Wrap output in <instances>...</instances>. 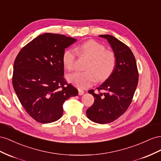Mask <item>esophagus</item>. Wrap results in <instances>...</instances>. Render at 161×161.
Masks as SVG:
<instances>
[{
    "mask_svg": "<svg viewBox=\"0 0 161 161\" xmlns=\"http://www.w3.org/2000/svg\"><path fill=\"white\" fill-rule=\"evenodd\" d=\"M84 90H80V89H79V90H78V94H79V95H80V96L83 95V94H84Z\"/></svg>",
    "mask_w": 161,
    "mask_h": 161,
    "instance_id": "34e87169",
    "label": "esophagus"
}]
</instances>
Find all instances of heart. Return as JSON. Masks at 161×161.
I'll use <instances>...</instances> for the list:
<instances>
[{
    "instance_id": "b5f03b06",
    "label": "heart",
    "mask_w": 161,
    "mask_h": 161,
    "mask_svg": "<svg viewBox=\"0 0 161 161\" xmlns=\"http://www.w3.org/2000/svg\"><path fill=\"white\" fill-rule=\"evenodd\" d=\"M75 49L67 48L63 53V64L67 70L71 71L74 68L77 53L90 58L85 69L86 71H77L67 75V80L77 88H88L92 86L96 80L98 81L106 80L115 69V54L96 41H86L77 45Z\"/></svg>"
}]
</instances>
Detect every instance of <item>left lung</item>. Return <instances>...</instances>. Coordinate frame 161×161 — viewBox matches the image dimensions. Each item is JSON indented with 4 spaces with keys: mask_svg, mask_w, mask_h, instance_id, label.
I'll list each match as a JSON object with an SVG mask.
<instances>
[{
    "mask_svg": "<svg viewBox=\"0 0 161 161\" xmlns=\"http://www.w3.org/2000/svg\"><path fill=\"white\" fill-rule=\"evenodd\" d=\"M108 40L117 58L113 74L97 88L88 92L94 103L87 109V117L93 122L105 124L116 120L130 105L138 83V71L134 54L126 44L111 35H100ZM101 90L105 92L103 94Z\"/></svg>",
    "mask_w": 161,
    "mask_h": 161,
    "instance_id": "left-lung-1",
    "label": "left lung"
}]
</instances>
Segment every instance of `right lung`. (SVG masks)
<instances>
[{"label": "right lung", "instance_id": "add662e5", "mask_svg": "<svg viewBox=\"0 0 161 161\" xmlns=\"http://www.w3.org/2000/svg\"><path fill=\"white\" fill-rule=\"evenodd\" d=\"M76 41L65 35L46 33L23 47L14 62L12 83L23 107L41 123L57 121L64 102L78 90L64 78L63 53Z\"/></svg>", "mask_w": 161, "mask_h": 161}]
</instances>
